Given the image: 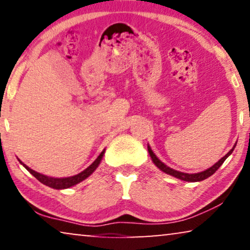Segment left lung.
Here are the masks:
<instances>
[{
	"instance_id": "obj_1",
	"label": "left lung",
	"mask_w": 250,
	"mask_h": 250,
	"mask_svg": "<svg viewBox=\"0 0 250 250\" xmlns=\"http://www.w3.org/2000/svg\"><path fill=\"white\" fill-rule=\"evenodd\" d=\"M235 146H237V143L233 146V148H232L230 151H229L227 155H225L224 157H222V158L218 160L217 163H215L213 166L209 167V168L205 169L203 170V172H199V173H194V174H189V173H183V172H179V170H175L173 168H170V167H168L167 165H165L163 162H160V160L157 158V156L153 153V151L151 150V148H150V146L148 145V151H149V155L150 157H151V160L152 163L155 164V165L158 167V168L162 170V172L168 174V175H172L174 177H176V179L179 180H182V181H187V182H200V181L203 180H206L207 177H209L213 175V174L216 172V170L220 168L222 164L224 163V160L228 158L229 156L231 155L232 151H233Z\"/></svg>"
}]
</instances>
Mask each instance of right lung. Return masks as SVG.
Here are the masks:
<instances>
[{"mask_svg":"<svg viewBox=\"0 0 250 250\" xmlns=\"http://www.w3.org/2000/svg\"><path fill=\"white\" fill-rule=\"evenodd\" d=\"M104 151L105 149L102 150V152L100 153V155L98 156V158L94 160L93 163L91 164L90 166L87 167L86 169H84L83 172L78 173L77 175H73V176H69V177H51V176H46V175H43V174L41 173H37L35 172V170L29 168L28 166L25 165L21 160H19V163L21 164V165L25 167V168L28 170V172L32 174L33 176H35L37 180L40 181L41 183L45 184V186L52 188V189H57V190H62V189H68V188L70 187H74L76 186V184H78L80 182H82V181H84L85 179H87L88 176L91 175L92 173L94 172L95 169L98 168V166L100 165L101 160L102 158H104Z\"/></svg>","mask_w":250,"mask_h":250,"instance_id":"add662e5","label":"right lung"}]
</instances>
